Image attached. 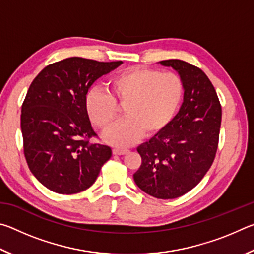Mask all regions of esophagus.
I'll return each mask as SVG.
<instances>
[{
    "instance_id": "obj_1",
    "label": "esophagus",
    "mask_w": 254,
    "mask_h": 254,
    "mask_svg": "<svg viewBox=\"0 0 254 254\" xmlns=\"http://www.w3.org/2000/svg\"><path fill=\"white\" fill-rule=\"evenodd\" d=\"M127 152V149H113V154H117V156H122V154H126Z\"/></svg>"
}]
</instances>
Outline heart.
Masks as SVG:
<instances>
[{
	"label": "heart",
	"mask_w": 254,
	"mask_h": 254,
	"mask_svg": "<svg viewBox=\"0 0 254 254\" xmlns=\"http://www.w3.org/2000/svg\"><path fill=\"white\" fill-rule=\"evenodd\" d=\"M109 87L110 94L91 89L85 96V109L91 121L105 130L117 118V103L124 104L126 119L103 135L105 142L117 147L161 132L177 113L185 92L183 79L175 72L139 67L114 75Z\"/></svg>",
	"instance_id": "1"
}]
</instances>
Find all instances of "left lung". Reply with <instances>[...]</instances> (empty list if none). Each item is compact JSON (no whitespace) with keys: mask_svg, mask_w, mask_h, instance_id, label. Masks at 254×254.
<instances>
[{"mask_svg":"<svg viewBox=\"0 0 254 254\" xmlns=\"http://www.w3.org/2000/svg\"><path fill=\"white\" fill-rule=\"evenodd\" d=\"M159 64L178 72L185 86L184 102L168 126L136 148L142 163L133 178L150 196L173 199L191 190L212 166L222 107L213 84L200 68L179 59Z\"/></svg>","mask_w":254,"mask_h":254,"instance_id":"8db88e82","label":"left lung"}]
</instances>
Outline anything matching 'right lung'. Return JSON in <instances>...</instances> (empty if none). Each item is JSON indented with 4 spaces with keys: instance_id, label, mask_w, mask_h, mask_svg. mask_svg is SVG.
<instances>
[{
    "instance_id": "obj_1",
    "label": "right lung",
    "mask_w": 254,
    "mask_h": 254,
    "mask_svg": "<svg viewBox=\"0 0 254 254\" xmlns=\"http://www.w3.org/2000/svg\"><path fill=\"white\" fill-rule=\"evenodd\" d=\"M121 64L67 58L45 67L30 85L21 109L24 157L34 177L50 190H85L111 158L110 147L89 142L97 134L85 96L94 81Z\"/></svg>"
}]
</instances>
